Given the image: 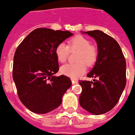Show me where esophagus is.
<instances>
[{
    "label": "esophagus",
    "instance_id": "obj_1",
    "mask_svg": "<svg viewBox=\"0 0 135 135\" xmlns=\"http://www.w3.org/2000/svg\"><path fill=\"white\" fill-rule=\"evenodd\" d=\"M71 83H72L73 85H74V84L78 83V80H74V79H71Z\"/></svg>",
    "mask_w": 135,
    "mask_h": 135
}]
</instances>
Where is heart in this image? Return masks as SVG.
I'll list each match as a JSON object with an SVG mask.
<instances>
[{
	"label": "heart",
	"mask_w": 135,
	"mask_h": 135,
	"mask_svg": "<svg viewBox=\"0 0 135 135\" xmlns=\"http://www.w3.org/2000/svg\"><path fill=\"white\" fill-rule=\"evenodd\" d=\"M79 50L76 64H67L61 67V73L72 79L77 78L85 72L86 64L91 66L97 61L98 51L97 47L90 45V40L85 36L77 35L68 42V46L64 42L59 43L55 47V55L61 63L66 61L69 50Z\"/></svg>",
	"instance_id": "b5f03b06"
}]
</instances>
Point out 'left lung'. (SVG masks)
<instances>
[{
    "label": "left lung",
    "instance_id": "left-lung-1",
    "mask_svg": "<svg viewBox=\"0 0 135 135\" xmlns=\"http://www.w3.org/2000/svg\"><path fill=\"white\" fill-rule=\"evenodd\" d=\"M96 40L98 47L97 62L87 77L93 81L80 80L83 88L80 106L94 115H101L113 108L126 86V60L120 45L102 31L84 32Z\"/></svg>",
    "mask_w": 135,
    "mask_h": 135
}]
</instances>
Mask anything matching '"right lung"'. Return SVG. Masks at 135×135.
Wrapping results in <instances>:
<instances>
[{
    "label": "right lung",
    "mask_w": 135,
    "mask_h": 135,
    "mask_svg": "<svg viewBox=\"0 0 135 135\" xmlns=\"http://www.w3.org/2000/svg\"><path fill=\"white\" fill-rule=\"evenodd\" d=\"M73 35L69 31L37 28L20 44L14 56L13 80L21 102L33 113L45 114L61 105L62 97L71 87L59 70L55 47Z\"/></svg>",
    "instance_id": "1"
}]
</instances>
